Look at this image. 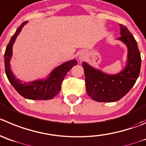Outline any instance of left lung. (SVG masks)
<instances>
[{
    "mask_svg": "<svg viewBox=\"0 0 146 146\" xmlns=\"http://www.w3.org/2000/svg\"><path fill=\"white\" fill-rule=\"evenodd\" d=\"M119 26L121 36L118 39L125 43L128 50L125 68L117 74L109 75L86 62L82 63L87 94L96 102H112L122 99L135 85L140 74L141 58L137 42L125 26Z\"/></svg>",
    "mask_w": 146,
    "mask_h": 146,
    "instance_id": "8db88e82",
    "label": "left lung"
}]
</instances>
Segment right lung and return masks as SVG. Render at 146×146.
Segmentation results:
<instances>
[{
	"label": "right lung",
	"instance_id": "obj_1",
	"mask_svg": "<svg viewBox=\"0 0 146 146\" xmlns=\"http://www.w3.org/2000/svg\"><path fill=\"white\" fill-rule=\"evenodd\" d=\"M27 23L24 21L19 27L14 35L12 36L10 42L8 44L4 54L5 60V70L8 79L11 85L14 87L17 92L23 97L34 100H48L52 99L58 94L61 89V84L67 73L77 65L76 60L64 62L54 68L50 73V76L46 79L36 80L29 83H24L16 79L10 68V60L12 56V47L16 37L22 29L23 27Z\"/></svg>",
	"mask_w": 146,
	"mask_h": 146
}]
</instances>
